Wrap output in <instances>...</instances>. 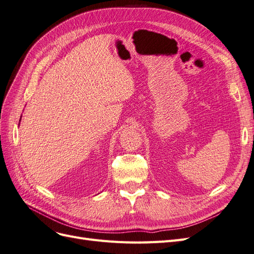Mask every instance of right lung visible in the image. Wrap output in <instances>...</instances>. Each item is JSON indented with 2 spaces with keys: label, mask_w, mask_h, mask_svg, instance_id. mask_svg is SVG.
I'll return each mask as SVG.
<instances>
[{
  "label": "right lung",
  "mask_w": 254,
  "mask_h": 254,
  "mask_svg": "<svg viewBox=\"0 0 254 254\" xmlns=\"http://www.w3.org/2000/svg\"><path fill=\"white\" fill-rule=\"evenodd\" d=\"M20 121H21V120H20ZM19 125H20V123H19Z\"/></svg>",
  "instance_id": "add662e5"
}]
</instances>
